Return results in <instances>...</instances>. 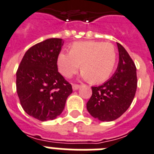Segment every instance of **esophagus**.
<instances>
[{"label":"esophagus","instance_id":"obj_1","mask_svg":"<svg viewBox=\"0 0 154 154\" xmlns=\"http://www.w3.org/2000/svg\"><path fill=\"white\" fill-rule=\"evenodd\" d=\"M81 87V85H77V84H73V90H77V89Z\"/></svg>","mask_w":154,"mask_h":154}]
</instances>
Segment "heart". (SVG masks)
Segmentation results:
<instances>
[{
    "instance_id": "1",
    "label": "heart",
    "mask_w": 154,
    "mask_h": 154,
    "mask_svg": "<svg viewBox=\"0 0 154 154\" xmlns=\"http://www.w3.org/2000/svg\"><path fill=\"white\" fill-rule=\"evenodd\" d=\"M117 62V51L109 42L88 41L72 44L69 52L61 51L58 55L59 72L69 78L77 73L81 64L82 77L93 83L107 80L113 73Z\"/></svg>"
}]
</instances>
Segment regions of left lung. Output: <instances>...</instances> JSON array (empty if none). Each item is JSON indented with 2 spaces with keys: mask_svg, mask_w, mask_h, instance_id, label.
Masks as SVG:
<instances>
[{
  "mask_svg": "<svg viewBox=\"0 0 154 154\" xmlns=\"http://www.w3.org/2000/svg\"><path fill=\"white\" fill-rule=\"evenodd\" d=\"M119 63L110 79L98 87H91L92 95L87 109L93 117L102 121H114L131 106L137 88L136 67L128 53L117 43Z\"/></svg>",
  "mask_w": 154,
  "mask_h": 154,
  "instance_id": "left-lung-1",
  "label": "left lung"
}]
</instances>
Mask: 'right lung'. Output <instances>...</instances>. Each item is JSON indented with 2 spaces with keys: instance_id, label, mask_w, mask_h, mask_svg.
<instances>
[{
  "instance_id": "right-lung-1",
  "label": "right lung",
  "mask_w": 154,
  "mask_h": 154,
  "mask_svg": "<svg viewBox=\"0 0 154 154\" xmlns=\"http://www.w3.org/2000/svg\"><path fill=\"white\" fill-rule=\"evenodd\" d=\"M63 40L50 38L29 48L16 72V91L27 114L41 121L61 114L73 89L58 71Z\"/></svg>"
}]
</instances>
